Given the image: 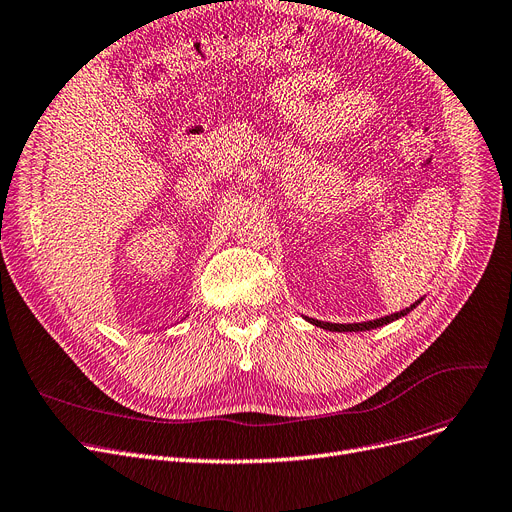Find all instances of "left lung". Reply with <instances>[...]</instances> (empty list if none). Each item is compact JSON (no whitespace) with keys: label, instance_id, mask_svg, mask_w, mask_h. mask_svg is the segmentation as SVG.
Masks as SVG:
<instances>
[{"label":"left lung","instance_id":"1","mask_svg":"<svg viewBox=\"0 0 512 512\" xmlns=\"http://www.w3.org/2000/svg\"><path fill=\"white\" fill-rule=\"evenodd\" d=\"M420 301H422V299H420ZM420 301L412 303L410 307H406V309H402V311H395V314H391V316H385V318H379V320H370V322H360V324H332V322H320V320H314V318H307V322L316 324V326H320V328H324V330H332V332H358V330H372V328L385 326V324H389V322H393V320H397V318H402V316L410 314V311H412Z\"/></svg>","mask_w":512,"mask_h":512}]
</instances>
